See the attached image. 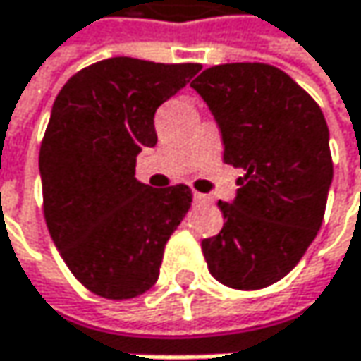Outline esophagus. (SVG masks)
Returning <instances> with one entry per match:
<instances>
[{"label": "esophagus", "mask_w": 361, "mask_h": 361, "mask_svg": "<svg viewBox=\"0 0 361 361\" xmlns=\"http://www.w3.org/2000/svg\"><path fill=\"white\" fill-rule=\"evenodd\" d=\"M194 200H196V202H207L209 198H207L204 194H200V192H194Z\"/></svg>", "instance_id": "34e87169"}]
</instances>
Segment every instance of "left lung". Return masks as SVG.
I'll list each match as a JSON object with an SVG mask.
<instances>
[{"instance_id":"8db88e82","label":"left lung","mask_w":361,"mask_h":361,"mask_svg":"<svg viewBox=\"0 0 361 361\" xmlns=\"http://www.w3.org/2000/svg\"><path fill=\"white\" fill-rule=\"evenodd\" d=\"M190 85L219 125L224 161L245 171L236 198L217 202L224 228L202 240V255L221 284L265 288L301 261L322 226L332 181L324 114L263 62L217 64Z\"/></svg>"}]
</instances>
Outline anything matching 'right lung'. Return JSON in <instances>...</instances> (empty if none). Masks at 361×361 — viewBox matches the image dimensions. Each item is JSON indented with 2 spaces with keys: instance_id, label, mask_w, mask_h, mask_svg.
Wrapping results in <instances>:
<instances>
[{
  "instance_id": "1",
  "label": "right lung",
  "mask_w": 361,
  "mask_h": 361,
  "mask_svg": "<svg viewBox=\"0 0 361 361\" xmlns=\"http://www.w3.org/2000/svg\"><path fill=\"white\" fill-rule=\"evenodd\" d=\"M198 71L116 56L81 68L56 96L39 150L43 215L73 276L104 299L154 286L192 204L183 183L135 180V157L157 144V109Z\"/></svg>"
}]
</instances>
